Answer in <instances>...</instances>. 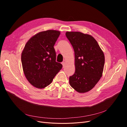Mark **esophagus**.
I'll return each mask as SVG.
<instances>
[{"label":"esophagus","instance_id":"esophagus-1","mask_svg":"<svg viewBox=\"0 0 127 127\" xmlns=\"http://www.w3.org/2000/svg\"><path fill=\"white\" fill-rule=\"evenodd\" d=\"M62 64L63 65V67H64V66H65V62H63L62 63Z\"/></svg>","mask_w":127,"mask_h":127}]
</instances>
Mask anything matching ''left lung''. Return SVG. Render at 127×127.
Wrapping results in <instances>:
<instances>
[{"mask_svg":"<svg viewBox=\"0 0 127 127\" xmlns=\"http://www.w3.org/2000/svg\"><path fill=\"white\" fill-rule=\"evenodd\" d=\"M75 52V72L69 77L71 87L80 93L91 91L102 76L103 52L92 35L80 32H66Z\"/></svg>","mask_w":127,"mask_h":127,"instance_id":"left-lung-1","label":"left lung"}]
</instances>
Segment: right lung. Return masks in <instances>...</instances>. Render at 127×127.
I'll list each match as a JSON object with an SVG mask.
<instances>
[{
	"label": "right lung",
	"instance_id": "add662e5",
	"mask_svg": "<svg viewBox=\"0 0 127 127\" xmlns=\"http://www.w3.org/2000/svg\"><path fill=\"white\" fill-rule=\"evenodd\" d=\"M60 32L48 30L31 37L22 51L21 60L26 78L37 89H44L52 81L62 65L56 61L54 46Z\"/></svg>",
	"mask_w": 127,
	"mask_h": 127
}]
</instances>
